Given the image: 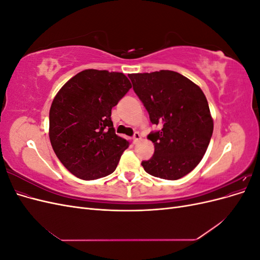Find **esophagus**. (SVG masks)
I'll return each mask as SVG.
<instances>
[{
  "label": "esophagus",
  "instance_id": "1",
  "mask_svg": "<svg viewBox=\"0 0 260 260\" xmlns=\"http://www.w3.org/2000/svg\"><path fill=\"white\" fill-rule=\"evenodd\" d=\"M132 139H133V141H135V142H138V141L141 140V135L139 132H135V133H133Z\"/></svg>",
  "mask_w": 260,
  "mask_h": 260
}]
</instances>
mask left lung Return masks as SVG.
Instances as JSON below:
<instances>
[{
    "instance_id": "8db88e82",
    "label": "left lung",
    "mask_w": 260,
    "mask_h": 260,
    "mask_svg": "<svg viewBox=\"0 0 260 260\" xmlns=\"http://www.w3.org/2000/svg\"><path fill=\"white\" fill-rule=\"evenodd\" d=\"M129 78L149 120L159 127L148 135L155 151L142 161L144 170L166 180L184 177L202 160L214 130L205 94L171 70L131 74Z\"/></svg>"
}]
</instances>
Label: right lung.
<instances>
[{
	"label": "right lung",
	"mask_w": 260,
	"mask_h": 260,
	"mask_svg": "<svg viewBox=\"0 0 260 260\" xmlns=\"http://www.w3.org/2000/svg\"><path fill=\"white\" fill-rule=\"evenodd\" d=\"M131 86L121 73L86 69L56 94L50 109V140L74 176L89 181L115 171L129 142L115 133L112 108Z\"/></svg>",
	"instance_id": "1"
}]
</instances>
